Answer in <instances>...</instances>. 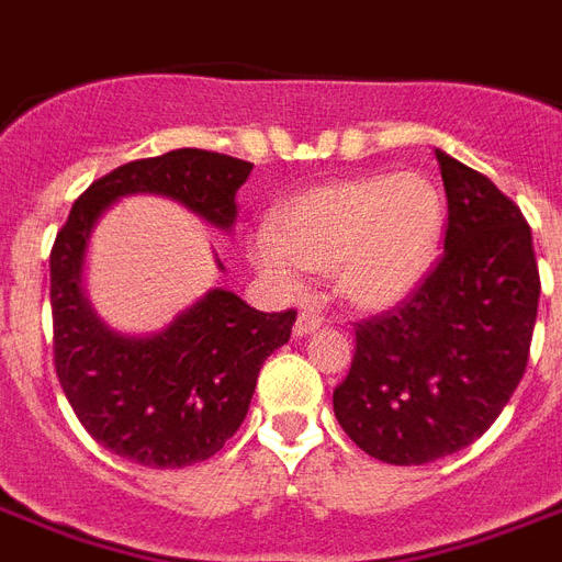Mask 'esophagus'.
Returning a JSON list of instances; mask_svg holds the SVG:
<instances>
[{"label": "esophagus", "instance_id": "esophagus-1", "mask_svg": "<svg viewBox=\"0 0 562 562\" xmlns=\"http://www.w3.org/2000/svg\"><path fill=\"white\" fill-rule=\"evenodd\" d=\"M321 324H324V315L306 308V312H300L297 321H294V335H312Z\"/></svg>", "mask_w": 562, "mask_h": 562}]
</instances>
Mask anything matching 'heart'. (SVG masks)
<instances>
[{"instance_id":"1","label":"heart","mask_w":562,"mask_h":562,"mask_svg":"<svg viewBox=\"0 0 562 562\" xmlns=\"http://www.w3.org/2000/svg\"><path fill=\"white\" fill-rule=\"evenodd\" d=\"M446 206L419 171L373 175L308 189L273 212L250 254L268 280L294 289L300 268L333 271L347 303L384 308L426 280L440 241Z\"/></svg>"}]
</instances>
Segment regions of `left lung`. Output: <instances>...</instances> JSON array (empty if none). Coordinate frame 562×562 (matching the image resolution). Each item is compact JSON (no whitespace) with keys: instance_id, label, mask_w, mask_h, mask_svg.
Here are the masks:
<instances>
[{"instance_id":"left-lung-1","label":"left lung","mask_w":562,"mask_h":562,"mask_svg":"<svg viewBox=\"0 0 562 562\" xmlns=\"http://www.w3.org/2000/svg\"><path fill=\"white\" fill-rule=\"evenodd\" d=\"M449 221L426 280L356 324L335 417L375 461L419 467L487 431L528 368L540 268L522 210L481 171L435 151Z\"/></svg>"}]
</instances>
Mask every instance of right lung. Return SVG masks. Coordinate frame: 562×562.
Returning a JSON list of instances; mask_svg holds the SVG:
<instances>
[{"instance_id": "add662e5", "label": "right lung", "mask_w": 562, "mask_h": 562, "mask_svg": "<svg viewBox=\"0 0 562 562\" xmlns=\"http://www.w3.org/2000/svg\"><path fill=\"white\" fill-rule=\"evenodd\" d=\"M250 169L254 162L203 148L125 162L95 180L57 229L48 256L57 382L92 440L119 458L151 470L212 458L241 426L256 375L291 338L297 312H256L233 291L215 289L166 333L122 338L81 297L92 224L122 194L157 192L227 229Z\"/></svg>"}]
</instances>
